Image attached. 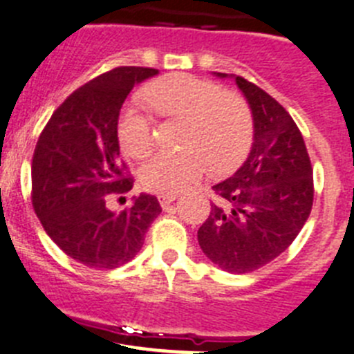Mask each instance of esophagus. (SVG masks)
I'll use <instances>...</instances> for the list:
<instances>
[{"mask_svg":"<svg viewBox=\"0 0 354 354\" xmlns=\"http://www.w3.org/2000/svg\"><path fill=\"white\" fill-rule=\"evenodd\" d=\"M157 197H158V203H160V206L164 209L169 208L171 203H173V201L176 199V196H174V194H158Z\"/></svg>","mask_w":354,"mask_h":354,"instance_id":"obj_1","label":"esophagus"}]
</instances>
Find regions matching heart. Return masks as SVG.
<instances>
[{"label":"heart","mask_w":354,"mask_h":354,"mask_svg":"<svg viewBox=\"0 0 354 354\" xmlns=\"http://www.w3.org/2000/svg\"><path fill=\"white\" fill-rule=\"evenodd\" d=\"M145 100L157 114L185 122L180 153H157L139 171L142 189L176 194L209 169H236L252 146L254 122L247 102L221 84L189 74H173L151 82ZM153 122L138 107H125L118 120V141L129 157L142 158L153 146Z\"/></svg>","instance_id":"b5f03b06"}]
</instances>
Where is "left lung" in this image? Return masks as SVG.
<instances>
[{
	"mask_svg": "<svg viewBox=\"0 0 354 354\" xmlns=\"http://www.w3.org/2000/svg\"><path fill=\"white\" fill-rule=\"evenodd\" d=\"M234 81L252 111V149L236 173L213 185L216 199L197 241L218 268L248 273L298 236L310 215L314 180L301 132L288 111L259 86L240 75Z\"/></svg>",
	"mask_w": 354,
	"mask_h": 354,
	"instance_id": "left-lung-1",
	"label": "left lung"
}]
</instances>
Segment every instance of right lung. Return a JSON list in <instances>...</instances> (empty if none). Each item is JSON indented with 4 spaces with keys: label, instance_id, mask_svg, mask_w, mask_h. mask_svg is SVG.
Here are the masks:
<instances>
[{
    "label": "right lung",
    "instance_id": "add662e5",
    "mask_svg": "<svg viewBox=\"0 0 354 354\" xmlns=\"http://www.w3.org/2000/svg\"><path fill=\"white\" fill-rule=\"evenodd\" d=\"M157 74L118 66L98 75L54 111L38 138L31 164L35 213L50 240L88 268L113 270L132 261L162 212L149 194L133 197L120 213L109 209L111 197L133 187L120 160V111L133 86Z\"/></svg>",
    "mask_w": 354,
    "mask_h": 354
}]
</instances>
